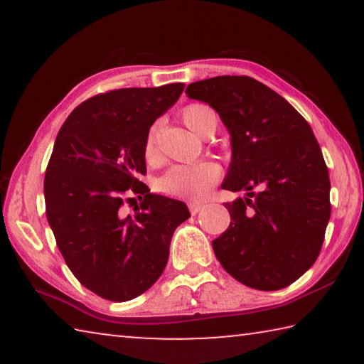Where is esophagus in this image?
Segmentation results:
<instances>
[{"label": "esophagus", "mask_w": 364, "mask_h": 364, "mask_svg": "<svg viewBox=\"0 0 364 364\" xmlns=\"http://www.w3.org/2000/svg\"><path fill=\"white\" fill-rule=\"evenodd\" d=\"M188 207H189V212L196 215V213H199L202 208H204V204H202V202H189Z\"/></svg>", "instance_id": "34e87169"}]
</instances>
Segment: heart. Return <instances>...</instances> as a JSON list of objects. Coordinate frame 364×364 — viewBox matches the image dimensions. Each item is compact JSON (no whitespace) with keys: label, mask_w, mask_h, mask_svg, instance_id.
<instances>
[{"label":"heart","mask_w":364,"mask_h":364,"mask_svg":"<svg viewBox=\"0 0 364 364\" xmlns=\"http://www.w3.org/2000/svg\"><path fill=\"white\" fill-rule=\"evenodd\" d=\"M213 110L205 104H189L181 110V119L189 130L202 136L207 120L213 117ZM143 154L147 164H157L160 152L157 147V127L154 125L146 133ZM221 168L212 160H202L191 165H176L159 180L162 193L184 199H204L215 183L220 180Z\"/></svg>","instance_id":"1"}]
</instances>
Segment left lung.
I'll return each instance as SVG.
<instances>
[{"label":"left lung","mask_w":364,"mask_h":364,"mask_svg":"<svg viewBox=\"0 0 364 364\" xmlns=\"http://www.w3.org/2000/svg\"><path fill=\"white\" fill-rule=\"evenodd\" d=\"M186 93L217 110L230 132L232 159L221 188L247 191L225 204L231 223L212 241L215 255L252 289L292 284L316 262L331 217L329 171L311 127L250 77L200 80Z\"/></svg>","instance_id":"1"}]
</instances>
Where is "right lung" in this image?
Listing matches in <instances>:
<instances>
[{"instance_id": "1", "label": "right lung", "mask_w": 364, "mask_h": 364, "mask_svg": "<svg viewBox=\"0 0 364 364\" xmlns=\"http://www.w3.org/2000/svg\"><path fill=\"white\" fill-rule=\"evenodd\" d=\"M183 90L107 91L73 109L58 133L45 175L48 223L73 276L106 300L146 292L164 273L176 226L191 217L184 202L139 181L146 133ZM130 193L141 202L125 215Z\"/></svg>"}]
</instances>
